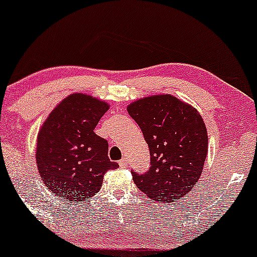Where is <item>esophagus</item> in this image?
I'll use <instances>...</instances> for the list:
<instances>
[{
  "instance_id": "34e87169",
  "label": "esophagus",
  "mask_w": 257,
  "mask_h": 257,
  "mask_svg": "<svg viewBox=\"0 0 257 257\" xmlns=\"http://www.w3.org/2000/svg\"><path fill=\"white\" fill-rule=\"evenodd\" d=\"M118 165H119V168H122V169L126 168V166H128V160L124 159V158L120 159L119 163H118Z\"/></svg>"
}]
</instances>
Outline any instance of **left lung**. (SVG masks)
Instances as JSON below:
<instances>
[{
	"instance_id": "obj_1",
	"label": "left lung",
	"mask_w": 257,
	"mask_h": 257,
	"mask_svg": "<svg viewBox=\"0 0 257 257\" xmlns=\"http://www.w3.org/2000/svg\"><path fill=\"white\" fill-rule=\"evenodd\" d=\"M126 110L141 128L151 154L146 174L132 172L134 183L158 202L187 195L208 154V134L199 111L172 94L140 98Z\"/></svg>"
}]
</instances>
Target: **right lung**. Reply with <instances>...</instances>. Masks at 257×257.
<instances>
[{
	"mask_svg": "<svg viewBox=\"0 0 257 257\" xmlns=\"http://www.w3.org/2000/svg\"><path fill=\"white\" fill-rule=\"evenodd\" d=\"M110 105L86 93H72L49 113L38 132L36 162L52 194L87 200L100 190L104 175L118 168L107 157L109 145L93 132Z\"/></svg>",
	"mask_w": 257,
	"mask_h": 257,
	"instance_id": "add662e5",
	"label": "right lung"
}]
</instances>
